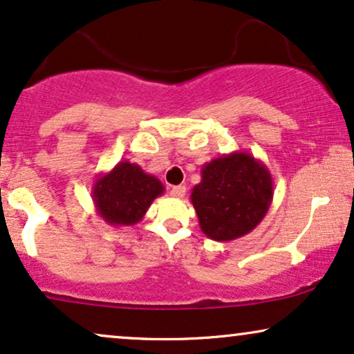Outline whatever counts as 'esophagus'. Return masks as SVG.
<instances>
[{
    "label": "esophagus",
    "mask_w": 354,
    "mask_h": 354,
    "mask_svg": "<svg viewBox=\"0 0 354 354\" xmlns=\"http://www.w3.org/2000/svg\"><path fill=\"white\" fill-rule=\"evenodd\" d=\"M185 192H187V188L183 185H177V187L171 188V195L174 196V198H183V196H185Z\"/></svg>",
    "instance_id": "esophagus-1"
}]
</instances>
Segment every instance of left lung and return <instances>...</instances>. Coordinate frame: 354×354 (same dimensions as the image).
Wrapping results in <instances>:
<instances>
[{"label": "left lung", "instance_id": "1", "mask_svg": "<svg viewBox=\"0 0 354 354\" xmlns=\"http://www.w3.org/2000/svg\"><path fill=\"white\" fill-rule=\"evenodd\" d=\"M190 200L205 236L234 241L254 231L267 214L273 200L272 174L250 153L234 151L203 164Z\"/></svg>", "mask_w": 354, "mask_h": 354}]
</instances>
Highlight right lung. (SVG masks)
<instances>
[{
  "instance_id": "1",
  "label": "right lung",
  "mask_w": 354,
  "mask_h": 354,
  "mask_svg": "<svg viewBox=\"0 0 354 354\" xmlns=\"http://www.w3.org/2000/svg\"><path fill=\"white\" fill-rule=\"evenodd\" d=\"M164 194L158 177L138 164L120 160L112 171L95 178L93 196L95 211L110 226H135L145 218L153 201Z\"/></svg>"
}]
</instances>
